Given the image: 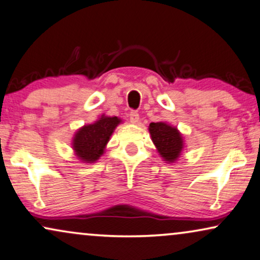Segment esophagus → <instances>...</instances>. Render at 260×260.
I'll return each instance as SVG.
<instances>
[{"label":"esophagus","instance_id":"1","mask_svg":"<svg viewBox=\"0 0 260 260\" xmlns=\"http://www.w3.org/2000/svg\"><path fill=\"white\" fill-rule=\"evenodd\" d=\"M129 120L132 123H138L139 122V113L136 110H132L129 113Z\"/></svg>","mask_w":260,"mask_h":260}]
</instances>
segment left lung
I'll return each instance as SVG.
<instances>
[{"label":"left lung","instance_id":"obj_1","mask_svg":"<svg viewBox=\"0 0 260 260\" xmlns=\"http://www.w3.org/2000/svg\"><path fill=\"white\" fill-rule=\"evenodd\" d=\"M149 131L153 144L164 160H176L183 147L182 137L179 131L164 122H151Z\"/></svg>","mask_w":260,"mask_h":260}]
</instances>
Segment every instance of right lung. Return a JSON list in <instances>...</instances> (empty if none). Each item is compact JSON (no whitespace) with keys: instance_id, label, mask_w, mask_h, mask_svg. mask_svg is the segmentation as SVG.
<instances>
[{"instance_id":"right-lung-1","label":"right lung","mask_w":260,"mask_h":260,"mask_svg":"<svg viewBox=\"0 0 260 260\" xmlns=\"http://www.w3.org/2000/svg\"><path fill=\"white\" fill-rule=\"evenodd\" d=\"M120 122L121 120L116 116H102L94 123L79 129L73 139V149L79 158L88 163L100 158L110 136Z\"/></svg>"}]
</instances>
